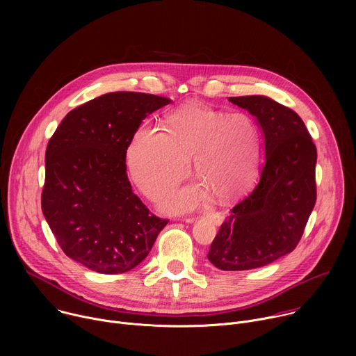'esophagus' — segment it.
I'll return each mask as SVG.
<instances>
[{"instance_id":"esophagus-1","label":"esophagus","mask_w":356,"mask_h":356,"mask_svg":"<svg viewBox=\"0 0 356 356\" xmlns=\"http://www.w3.org/2000/svg\"><path fill=\"white\" fill-rule=\"evenodd\" d=\"M206 217H207L210 221H213L216 225H220V224L224 221V216H222L221 213H209ZM186 221H187V222H193L194 218H187Z\"/></svg>"}]
</instances>
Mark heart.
Listing matches in <instances>:
<instances>
[{"mask_svg": "<svg viewBox=\"0 0 356 356\" xmlns=\"http://www.w3.org/2000/svg\"><path fill=\"white\" fill-rule=\"evenodd\" d=\"M259 155L261 129L250 115L190 103L169 114L166 129L143 125L136 131L128 149V166L140 191L156 200L186 177L194 156L200 184L163 201L168 211H184L194 207L206 190L218 200L242 193L257 176Z\"/></svg>", "mask_w": 356, "mask_h": 356, "instance_id": "b5f03b06", "label": "heart"}]
</instances>
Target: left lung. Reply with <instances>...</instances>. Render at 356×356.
<instances>
[{"mask_svg":"<svg viewBox=\"0 0 356 356\" xmlns=\"http://www.w3.org/2000/svg\"><path fill=\"white\" fill-rule=\"evenodd\" d=\"M257 118L266 161L253 190L232 207L209 250L227 272L266 266L297 246L314 209L317 149L302 120L265 95L229 97Z\"/></svg>","mask_w":356,"mask_h":356,"instance_id":"1","label":"left lung"}]
</instances>
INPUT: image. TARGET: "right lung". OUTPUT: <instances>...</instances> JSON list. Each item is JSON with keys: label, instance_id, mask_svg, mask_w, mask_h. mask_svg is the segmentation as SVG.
<instances>
[{"label": "right lung", "instance_id": "right-lung-1", "mask_svg": "<svg viewBox=\"0 0 356 356\" xmlns=\"http://www.w3.org/2000/svg\"><path fill=\"white\" fill-rule=\"evenodd\" d=\"M172 103L117 91L72 110L49 139L42 211L66 255L97 273L136 268L169 222L134 194L127 149L142 121Z\"/></svg>", "mask_w": 356, "mask_h": 356}]
</instances>
